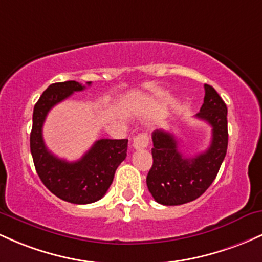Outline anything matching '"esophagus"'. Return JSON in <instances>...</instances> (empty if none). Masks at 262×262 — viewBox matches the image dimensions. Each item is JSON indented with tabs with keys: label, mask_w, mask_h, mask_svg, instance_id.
Wrapping results in <instances>:
<instances>
[{
	"label": "esophagus",
	"mask_w": 262,
	"mask_h": 262,
	"mask_svg": "<svg viewBox=\"0 0 262 262\" xmlns=\"http://www.w3.org/2000/svg\"><path fill=\"white\" fill-rule=\"evenodd\" d=\"M148 136H147V134H139L137 136L134 137V140H132V147H134L135 149H142V148H146L147 146H148Z\"/></svg>",
	"instance_id": "34e87169"
}]
</instances>
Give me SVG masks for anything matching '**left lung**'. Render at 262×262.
<instances>
[{
    "label": "left lung",
    "instance_id": "left-lung-1",
    "mask_svg": "<svg viewBox=\"0 0 262 262\" xmlns=\"http://www.w3.org/2000/svg\"><path fill=\"white\" fill-rule=\"evenodd\" d=\"M204 102L198 119L211 126L210 146L194 157L178 149L172 134L156 130L152 134L154 164L146 182L155 201L163 205H181L199 198L218 174L228 148V108L213 86L204 84Z\"/></svg>",
    "mask_w": 262,
    "mask_h": 262
}]
</instances>
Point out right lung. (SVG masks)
Here are the masks:
<instances>
[{"instance_id":"right-lung-1","label":"right lung","mask_w":262,"mask_h":262,"mask_svg":"<svg viewBox=\"0 0 262 262\" xmlns=\"http://www.w3.org/2000/svg\"><path fill=\"white\" fill-rule=\"evenodd\" d=\"M84 89V85L74 80L49 85L34 105L31 132V154L40 181L53 194L73 204H89L101 199L113 183L117 167L127 156L126 139L98 140L75 162L60 160L48 151L42 130L49 110Z\"/></svg>"}]
</instances>
